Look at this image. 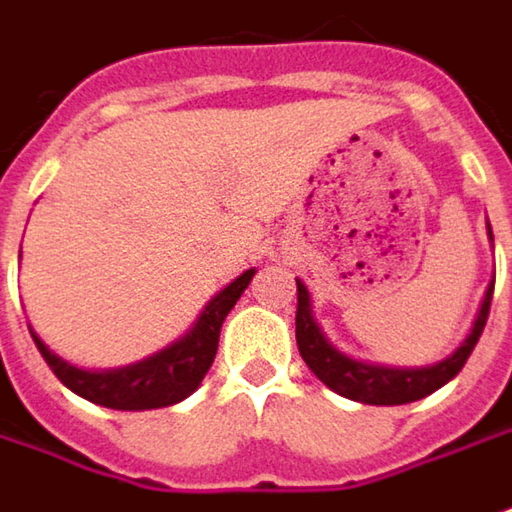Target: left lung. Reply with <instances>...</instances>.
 <instances>
[{"label":"left lung","instance_id":"left-lung-1","mask_svg":"<svg viewBox=\"0 0 512 512\" xmlns=\"http://www.w3.org/2000/svg\"><path fill=\"white\" fill-rule=\"evenodd\" d=\"M487 230H490V225H487ZM490 239H493V230H490ZM493 285H496V279L490 282L487 293H484V302L479 307L476 322H473V330L447 359H442L439 364H430V367H382V364L356 362L330 344V339L322 333V327L313 319L307 287L296 279V296H299L296 344H299V353H302L307 367L316 373V379L325 382L333 393H339L344 399L362 404L419 402L424 396H430L433 390H439L442 384L450 382L462 370L464 362L470 359V353H473V347H476L484 325H487V316H490Z\"/></svg>","mask_w":512,"mask_h":512}]
</instances>
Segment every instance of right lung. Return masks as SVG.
<instances>
[{"label":"right lung","mask_w":512,"mask_h":512,"mask_svg":"<svg viewBox=\"0 0 512 512\" xmlns=\"http://www.w3.org/2000/svg\"><path fill=\"white\" fill-rule=\"evenodd\" d=\"M256 270H245L239 279L216 293L202 310L199 322L190 327V333L179 342L165 347L162 353L142 359V362L116 367V370H82L65 359H59L48 344L42 342L33 330V342L39 347L42 359L56 373V379L73 390L76 396L93 404H102L110 410H153V407H170V404L187 399L210 370L219 350V333L222 322L245 293Z\"/></svg>","instance_id":"right-lung-1"}]
</instances>
